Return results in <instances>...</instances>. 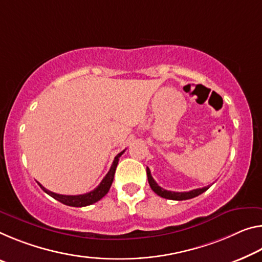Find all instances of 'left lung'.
<instances>
[{
	"label": "left lung",
	"mask_w": 262,
	"mask_h": 262,
	"mask_svg": "<svg viewBox=\"0 0 262 262\" xmlns=\"http://www.w3.org/2000/svg\"><path fill=\"white\" fill-rule=\"evenodd\" d=\"M147 176H148L149 185H150V188L154 192L159 194V196L162 198L171 199V201H185V199H191L193 197L199 196V194L205 192V191L209 189V186H204V188L194 189V190L188 191V192H175V191H169V190H164L163 188H161V186L157 184L155 180L152 178L149 168H147Z\"/></svg>",
	"instance_id": "8db88e82"
}]
</instances>
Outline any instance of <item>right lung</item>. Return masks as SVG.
Wrapping results in <instances>:
<instances>
[{
  "label": "right lung",
  "mask_w": 262,
  "mask_h": 262,
  "mask_svg": "<svg viewBox=\"0 0 262 262\" xmlns=\"http://www.w3.org/2000/svg\"><path fill=\"white\" fill-rule=\"evenodd\" d=\"M123 152H124V150L121 151L120 154H118V155L115 156V159L113 161V164H112L110 171L107 172V175L105 177H103L101 183L99 184L94 190L91 191V192H87V193H84V194H77V196H69V194L55 193V192H52V191H49V190L45 189L41 184H39V183L38 184H39L40 188L43 189L44 192H47L52 198L57 199L58 202L63 203V204H65V205L74 206V207H82V206L94 204V203L100 201V199L103 196H106V193L110 191L111 185H112V183H113L114 173H115L116 167H118L119 159Z\"/></svg>",
  "instance_id": "right-lung-1"
}]
</instances>
